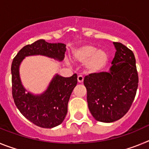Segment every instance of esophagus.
I'll use <instances>...</instances> for the list:
<instances>
[{"label": "esophagus", "mask_w": 149, "mask_h": 149, "mask_svg": "<svg viewBox=\"0 0 149 149\" xmlns=\"http://www.w3.org/2000/svg\"><path fill=\"white\" fill-rule=\"evenodd\" d=\"M77 81H78L79 84H81V83H83V81H84V77L81 75H79L78 77H77Z\"/></svg>", "instance_id": "esophagus-1"}]
</instances>
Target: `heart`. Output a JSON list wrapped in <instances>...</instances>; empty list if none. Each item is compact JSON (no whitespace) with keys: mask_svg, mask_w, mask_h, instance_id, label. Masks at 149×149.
I'll return each instance as SVG.
<instances>
[{"mask_svg":"<svg viewBox=\"0 0 149 149\" xmlns=\"http://www.w3.org/2000/svg\"><path fill=\"white\" fill-rule=\"evenodd\" d=\"M74 58L80 63H86V67L91 72H98L106 65L108 54L104 50H97L92 45H84L74 51Z\"/></svg>","mask_w":149,"mask_h":149,"instance_id":"obj_1","label":"heart"}]
</instances>
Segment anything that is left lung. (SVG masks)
<instances>
[{
  "label": "left lung",
  "instance_id": "1",
  "mask_svg": "<svg viewBox=\"0 0 149 149\" xmlns=\"http://www.w3.org/2000/svg\"><path fill=\"white\" fill-rule=\"evenodd\" d=\"M113 44L116 51L110 71L89 74L84 80L89 111L101 122H115L127 113L139 83L133 51L120 42Z\"/></svg>",
  "mask_w": 149,
  "mask_h": 149
}]
</instances>
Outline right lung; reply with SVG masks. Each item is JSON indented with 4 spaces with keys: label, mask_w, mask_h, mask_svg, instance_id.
Masks as SVG:
<instances>
[{
    "label": "right lung",
    "mask_w": 149,
    "mask_h": 149,
    "mask_svg": "<svg viewBox=\"0 0 149 149\" xmlns=\"http://www.w3.org/2000/svg\"><path fill=\"white\" fill-rule=\"evenodd\" d=\"M63 43H48L44 39L27 45L18 51L12 63V93L17 108L29 121L41 127L52 128L63 122L68 111V103L77 76L64 77L56 74L42 94L27 93L21 82L19 65L25 56L43 55L59 61L63 60L66 51Z\"/></svg>",
    "instance_id": "right-lung-1"
}]
</instances>
